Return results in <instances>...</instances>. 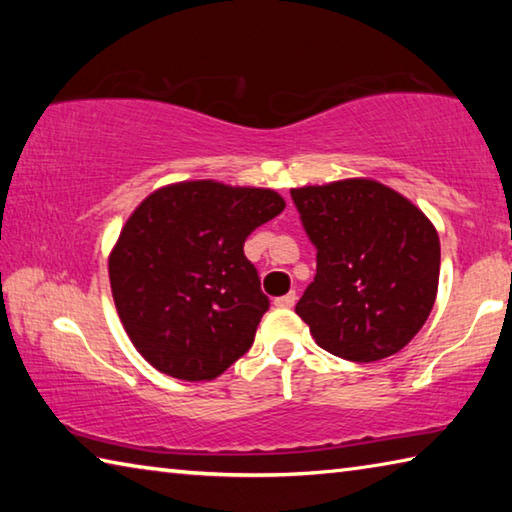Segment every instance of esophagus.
Instances as JSON below:
<instances>
[{
    "label": "esophagus",
    "mask_w": 512,
    "mask_h": 512,
    "mask_svg": "<svg viewBox=\"0 0 512 512\" xmlns=\"http://www.w3.org/2000/svg\"><path fill=\"white\" fill-rule=\"evenodd\" d=\"M275 305L277 307H293L296 305V291H289L287 296H280V298H275Z\"/></svg>",
    "instance_id": "1"
}]
</instances>
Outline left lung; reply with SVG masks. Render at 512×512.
<instances>
[{
	"mask_svg": "<svg viewBox=\"0 0 512 512\" xmlns=\"http://www.w3.org/2000/svg\"><path fill=\"white\" fill-rule=\"evenodd\" d=\"M316 248V275L296 305L320 348L370 363L400 352L429 318L440 241L418 207L375 180L291 189Z\"/></svg>",
	"mask_w": 512,
	"mask_h": 512,
	"instance_id": "1",
	"label": "left lung"
}]
</instances>
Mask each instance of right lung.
<instances>
[{
	"label": "right lung",
	"instance_id": "add662e5",
	"mask_svg": "<svg viewBox=\"0 0 512 512\" xmlns=\"http://www.w3.org/2000/svg\"><path fill=\"white\" fill-rule=\"evenodd\" d=\"M282 210L271 189L194 180L158 189L131 214L110 255V287L151 366L203 381L250 350L271 300L244 244Z\"/></svg>",
	"mask_w": 512,
	"mask_h": 512
}]
</instances>
